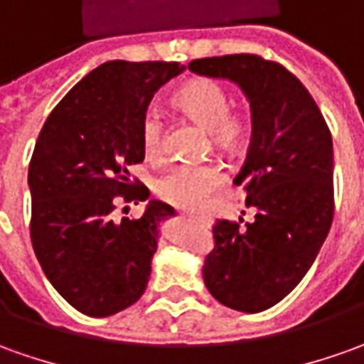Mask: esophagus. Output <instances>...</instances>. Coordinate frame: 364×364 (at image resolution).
<instances>
[{"mask_svg":"<svg viewBox=\"0 0 364 364\" xmlns=\"http://www.w3.org/2000/svg\"><path fill=\"white\" fill-rule=\"evenodd\" d=\"M199 223H201L203 227H211V221H209V219H199Z\"/></svg>","mask_w":364,"mask_h":364,"instance_id":"34e87169","label":"esophagus"}]
</instances>
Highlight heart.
<instances>
[{
  "label": "heart",
  "instance_id": "obj_1",
  "mask_svg": "<svg viewBox=\"0 0 364 364\" xmlns=\"http://www.w3.org/2000/svg\"><path fill=\"white\" fill-rule=\"evenodd\" d=\"M175 105L211 133L215 147L239 149L247 139L249 121L243 113L231 111L229 91L213 79H195L175 93ZM163 117L149 109L141 121V141L147 157H157L163 149ZM225 183V175L215 165H179L157 181V195L183 211L201 213Z\"/></svg>",
  "mask_w": 364,
  "mask_h": 364
}]
</instances>
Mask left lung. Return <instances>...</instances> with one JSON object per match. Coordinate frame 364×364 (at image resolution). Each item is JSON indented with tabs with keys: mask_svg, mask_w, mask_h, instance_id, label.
<instances>
[{
	"mask_svg": "<svg viewBox=\"0 0 364 364\" xmlns=\"http://www.w3.org/2000/svg\"><path fill=\"white\" fill-rule=\"evenodd\" d=\"M197 75L229 79L251 107V145L235 185L255 221H217L203 281L221 305L261 313L315 263L333 223V139L315 99L275 61L239 53L195 59Z\"/></svg>",
	"mask_w": 364,
	"mask_h": 364,
	"instance_id": "obj_1",
	"label": "left lung"
}]
</instances>
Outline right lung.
Instances as JSON below:
<instances>
[{"label":"right lung","instance_id":"add662e5","mask_svg":"<svg viewBox=\"0 0 364 364\" xmlns=\"http://www.w3.org/2000/svg\"><path fill=\"white\" fill-rule=\"evenodd\" d=\"M185 71L167 61H107L49 113L29 163L31 243L59 295L109 317L145 293L159 227L175 209L151 199L139 219L113 221L117 197L149 199L127 165L145 159L141 121L159 89Z\"/></svg>","mask_w":364,"mask_h":364}]
</instances>
